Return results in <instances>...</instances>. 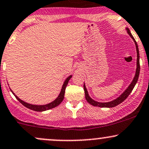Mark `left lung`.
Wrapping results in <instances>:
<instances>
[{
	"mask_svg": "<svg viewBox=\"0 0 149 149\" xmlns=\"http://www.w3.org/2000/svg\"><path fill=\"white\" fill-rule=\"evenodd\" d=\"M126 30H127V33L128 35L130 36L131 38L133 40L134 42L135 45H136V53H137V58H136V73H135V76L134 77L133 80H132V83H130V86H128V88L124 91L122 94L119 96L118 97H117L116 99L110 101V102H97V101L94 100L91 98L90 97L89 94H88V92L87 91V88H86V86H83V88H84V91H85V96H86V99L87 100V102L89 104H92L93 106H96V107H114L115 106L118 105L120 103H122L124 100H125L127 99V97L130 95V94L132 93V90L134 89V88L135 85L136 84L137 81L139 79V73H140V63H139V48H138V45H137L136 42L134 37L132 36V33H131L130 30L128 28H126Z\"/></svg>",
	"mask_w": 149,
	"mask_h": 149,
	"instance_id": "1",
	"label": "left lung"
}]
</instances>
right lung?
Wrapping results in <instances>:
<instances>
[{
    "mask_svg": "<svg viewBox=\"0 0 149 149\" xmlns=\"http://www.w3.org/2000/svg\"><path fill=\"white\" fill-rule=\"evenodd\" d=\"M71 77H72V75L68 76V77L66 78V79L65 80L64 82H63V86H62V87H61V91H60V93L58 94V97H57L54 101H52V102H49V103L46 104H32L27 103V102H24V101L22 100L19 99V97H17V96L13 93V91L10 88V89L11 92H12L13 94L14 95L15 97H16V99H17L21 104H23L24 107L32 109V110L37 111V112H43V111L49 110V109H52V108H54V107H56L58 105H59L60 103H61L62 101H63V98H64L65 90H66L67 84H68V81H69V80L71 79Z\"/></svg>",
    "mask_w": 149,
    "mask_h": 149,
    "instance_id": "obj_1",
    "label": "right lung"
}]
</instances>
